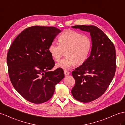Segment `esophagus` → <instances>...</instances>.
Wrapping results in <instances>:
<instances>
[{"mask_svg": "<svg viewBox=\"0 0 125 125\" xmlns=\"http://www.w3.org/2000/svg\"><path fill=\"white\" fill-rule=\"evenodd\" d=\"M64 75L65 76H68L70 74V73L69 72V71H67V70H64Z\"/></svg>", "mask_w": 125, "mask_h": 125, "instance_id": "34e87169", "label": "esophagus"}]
</instances>
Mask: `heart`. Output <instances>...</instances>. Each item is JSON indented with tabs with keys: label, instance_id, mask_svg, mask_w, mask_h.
I'll list each match as a JSON object with an SVG mask.
<instances>
[{
	"label": "heart",
	"instance_id": "b5f03b06",
	"mask_svg": "<svg viewBox=\"0 0 125 125\" xmlns=\"http://www.w3.org/2000/svg\"><path fill=\"white\" fill-rule=\"evenodd\" d=\"M59 43L52 42L48 51L52 57L59 61L65 52L66 57L56 64L57 68L69 69L76 64L81 65L86 61L92 49V40L90 37L73 30H66L58 38Z\"/></svg>",
	"mask_w": 125,
	"mask_h": 125
}]
</instances>
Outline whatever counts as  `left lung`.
Here are the masks:
<instances>
[{"label":"left lung","mask_w":125,"mask_h":125,"mask_svg":"<svg viewBox=\"0 0 125 125\" xmlns=\"http://www.w3.org/2000/svg\"><path fill=\"white\" fill-rule=\"evenodd\" d=\"M72 27L89 32L91 37L90 55L85 62L72 72L76 83L71 94L79 102L88 103L104 94L112 82L116 68L115 49L107 35L96 26Z\"/></svg>","instance_id":"obj_1"}]
</instances>
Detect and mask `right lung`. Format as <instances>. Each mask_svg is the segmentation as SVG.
<instances>
[{
  "label": "right lung",
  "mask_w": 125,
  "mask_h": 125,
  "mask_svg": "<svg viewBox=\"0 0 125 125\" xmlns=\"http://www.w3.org/2000/svg\"><path fill=\"white\" fill-rule=\"evenodd\" d=\"M60 32L54 27L32 26L19 34L10 47L7 64L10 80L29 102L40 104L49 100L56 85L64 77L62 69L50 71L55 62L48 48Z\"/></svg>",
  "instance_id": "obj_1"
}]
</instances>
